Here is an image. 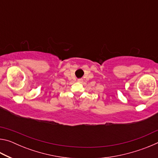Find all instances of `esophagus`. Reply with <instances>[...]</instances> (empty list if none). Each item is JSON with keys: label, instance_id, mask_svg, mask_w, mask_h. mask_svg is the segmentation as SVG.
<instances>
[{"label": "esophagus", "instance_id": "34e87169", "mask_svg": "<svg viewBox=\"0 0 158 158\" xmlns=\"http://www.w3.org/2000/svg\"><path fill=\"white\" fill-rule=\"evenodd\" d=\"M77 81H78V82H79V83H82L83 82V79H79L78 80H77Z\"/></svg>", "mask_w": 158, "mask_h": 158}]
</instances>
